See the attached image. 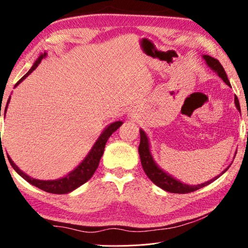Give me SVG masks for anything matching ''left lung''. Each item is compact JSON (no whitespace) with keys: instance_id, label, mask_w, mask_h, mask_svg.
<instances>
[{"instance_id":"1","label":"left lung","mask_w":248,"mask_h":248,"mask_svg":"<svg viewBox=\"0 0 248 248\" xmlns=\"http://www.w3.org/2000/svg\"><path fill=\"white\" fill-rule=\"evenodd\" d=\"M202 58L209 68L211 69L213 72H216L217 75H219V78L223 79V82H225L229 86H231L229 78H228V77H226L225 71L223 69V66L221 65L220 62L215 58L207 56V54H203ZM234 103H235V106H236V108H237V110L240 111L241 107H240V103H238V99L236 96H235V98H234ZM139 154H140L142 167H143V170L145 171V174L148 175V177L152 180V182L156 185V186L162 188L163 190L173 192V194H188V192L198 190V189H200V188H202L204 186H207V185L211 184L212 182H215V180L219 178L222 174H224L230 167V166L226 167V169L222 171L220 175L216 176L215 178L210 179V180H208V182H205L203 184L188 185V184L182 183L180 180L174 178L173 176L170 175L169 173H166L165 170H163L161 167L156 164V162H155L153 158L152 153H151L149 138L142 129H140Z\"/></svg>"}]
</instances>
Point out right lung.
I'll use <instances>...</instances> for the list:
<instances>
[{"label":"right lung","mask_w":248,"mask_h":248,"mask_svg":"<svg viewBox=\"0 0 248 248\" xmlns=\"http://www.w3.org/2000/svg\"><path fill=\"white\" fill-rule=\"evenodd\" d=\"M47 57V52L41 53L38 57V59L35 61V63L32 64L31 70L24 75V77L19 79V81L15 84V87L18 85V84L22 83L25 78H26L29 74H31L32 71H35L37 66L39 65V63L43 60L44 58ZM11 97L8 98L6 107H5V111L4 114H6L7 107H8V103H10ZM0 117H1V110H0ZM123 124V121H115L110 124H108L106 128L103 130V132L100 133V136L98 137V139L96 140V142L93 145V148L91 149L89 154L86 155L85 158L79 163V164L75 167V169L70 171V173L64 176V177L59 178V179H53V180H40V179H36L32 178L31 176H28L27 174H25L23 170H20L17 165H15V163L12 161V158L10 157V155H7L8 161H10L11 165L13 169L16 170V173L18 175L22 176V177L28 182L29 184H31L32 186L38 187L39 189L50 192V194H68V192H71L77 189L79 186H82L83 184H85L87 180H89L92 176L94 175L96 169L98 167L100 158L103 156L104 150H105V145H106V142L109 139V137L114 133L117 129H118L120 125Z\"/></svg>","instance_id":"add662e5"}]
</instances>
